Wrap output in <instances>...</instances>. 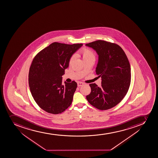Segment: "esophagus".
Wrapping results in <instances>:
<instances>
[{"instance_id":"esophagus-1","label":"esophagus","mask_w":158,"mask_h":158,"mask_svg":"<svg viewBox=\"0 0 158 158\" xmlns=\"http://www.w3.org/2000/svg\"><path fill=\"white\" fill-rule=\"evenodd\" d=\"M84 85V83L83 82H78V83H77V85H78V86H81Z\"/></svg>"}]
</instances>
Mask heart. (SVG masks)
<instances>
[{
    "label": "heart",
    "mask_w": 158,
    "mask_h": 158,
    "mask_svg": "<svg viewBox=\"0 0 158 158\" xmlns=\"http://www.w3.org/2000/svg\"><path fill=\"white\" fill-rule=\"evenodd\" d=\"M80 54L81 56L83 61H90L95 60V54L92 50L86 48H84L80 51ZM75 59V56L73 55L69 60V63L73 62Z\"/></svg>",
    "instance_id": "heart-1"
}]
</instances>
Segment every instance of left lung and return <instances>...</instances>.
Listing matches in <instances>:
<instances>
[{"label":"left lung","mask_w":158,"mask_h":158,"mask_svg":"<svg viewBox=\"0 0 158 158\" xmlns=\"http://www.w3.org/2000/svg\"><path fill=\"white\" fill-rule=\"evenodd\" d=\"M98 55L96 73L102 78V86L89 84L91 92L86 99L93 106L106 110L119 103L128 92L131 82L129 62L117 44L103 40L86 44Z\"/></svg>","instance_id":"1"}]
</instances>
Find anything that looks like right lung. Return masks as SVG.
<instances>
[{"label":"right lung","instance_id":"right-lung-1","mask_svg":"<svg viewBox=\"0 0 158 158\" xmlns=\"http://www.w3.org/2000/svg\"><path fill=\"white\" fill-rule=\"evenodd\" d=\"M82 46L54 42L35 56L29 72V85L35 102L51 114L64 112L72 104L77 84H62L65 69L72 55Z\"/></svg>","mask_w":158,"mask_h":158}]
</instances>
